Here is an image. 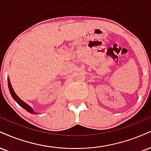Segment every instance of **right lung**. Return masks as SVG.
I'll use <instances>...</instances> for the list:
<instances>
[{"label": "right lung", "mask_w": 151, "mask_h": 151, "mask_svg": "<svg viewBox=\"0 0 151 151\" xmlns=\"http://www.w3.org/2000/svg\"><path fill=\"white\" fill-rule=\"evenodd\" d=\"M8 88H9V91H10V94H11L12 99H13L14 101H15L16 102L18 103V104L20 105L22 108H23L24 110H26L27 112H29V113H31V114L36 113V112H34V110H33V108H32L30 105H29L27 103L24 102L22 100H21L20 99H19V98L17 96V94L15 93L13 88L12 87L11 83H10V78H8Z\"/></svg>", "instance_id": "1"}]
</instances>
